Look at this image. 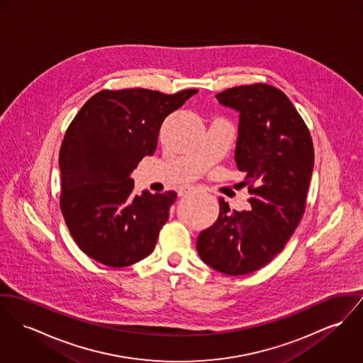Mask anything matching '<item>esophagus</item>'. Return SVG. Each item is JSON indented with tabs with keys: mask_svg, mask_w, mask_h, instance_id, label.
<instances>
[{
	"mask_svg": "<svg viewBox=\"0 0 363 363\" xmlns=\"http://www.w3.org/2000/svg\"><path fill=\"white\" fill-rule=\"evenodd\" d=\"M192 191H194L192 186H184V188H181V189L178 191V196L188 195V194H191Z\"/></svg>",
	"mask_w": 363,
	"mask_h": 363,
	"instance_id": "34e87169",
	"label": "esophagus"
}]
</instances>
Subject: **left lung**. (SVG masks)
Instances as JSON below:
<instances>
[{
  "mask_svg": "<svg viewBox=\"0 0 363 363\" xmlns=\"http://www.w3.org/2000/svg\"><path fill=\"white\" fill-rule=\"evenodd\" d=\"M216 98L240 113L235 149L239 184L250 211H230L223 197L214 225L197 238L200 258L229 277L247 275L284 249L301 221L313 168L307 124L289 98L269 84L228 88Z\"/></svg>",
  "mask_w": 363,
  "mask_h": 363,
  "instance_id": "1",
  "label": "left lung"
}]
</instances>
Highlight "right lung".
<instances>
[{
  "label": "right lung",
  "instance_id": "1",
  "mask_svg": "<svg viewBox=\"0 0 363 363\" xmlns=\"http://www.w3.org/2000/svg\"><path fill=\"white\" fill-rule=\"evenodd\" d=\"M196 92L104 89L67 127L59 152V204L72 238L92 259L124 268L155 249L177 194L134 195L130 175L155 153L164 118Z\"/></svg>",
  "mask_w": 363,
  "mask_h": 363
}]
</instances>
